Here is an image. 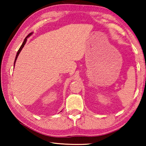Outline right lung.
Instances as JSON below:
<instances>
[{
    "label": "right lung",
    "mask_w": 146,
    "mask_h": 146,
    "mask_svg": "<svg viewBox=\"0 0 146 146\" xmlns=\"http://www.w3.org/2000/svg\"><path fill=\"white\" fill-rule=\"evenodd\" d=\"M32 35V33H30L29 35L27 36V37L25 38V39L24 40V42H23V44L21 45V46L20 47V48H19V50H18V52H17V56H16V58H15V63H14V67H15V62H16V60H17V57H18V56H19V53L21 52V50L23 49V48L24 47V46H25V44H26V42H27V38L28 37H29L30 36H31Z\"/></svg>",
    "instance_id": "add662e5"
}]
</instances>
